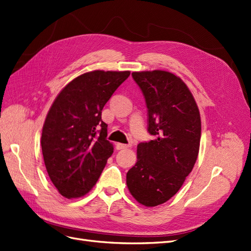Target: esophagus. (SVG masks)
<instances>
[{"instance_id": "obj_1", "label": "esophagus", "mask_w": 251, "mask_h": 251, "mask_svg": "<svg viewBox=\"0 0 251 251\" xmlns=\"http://www.w3.org/2000/svg\"><path fill=\"white\" fill-rule=\"evenodd\" d=\"M130 147V145H125V144H117V149L118 150H123L127 149V148Z\"/></svg>"}]
</instances>
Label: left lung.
I'll return each instance as SVG.
<instances>
[{"label":"left lung","mask_w":251,"mask_h":251,"mask_svg":"<svg viewBox=\"0 0 251 251\" xmlns=\"http://www.w3.org/2000/svg\"><path fill=\"white\" fill-rule=\"evenodd\" d=\"M148 107L154 140L137 145V161L126 175L131 196L146 207L168 201L196 164L201 142L200 110L179 76L163 71L132 72Z\"/></svg>","instance_id":"8db88e82"}]
</instances>
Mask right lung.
<instances>
[{"instance_id": "1", "label": "right lung", "mask_w": 251, "mask_h": 251, "mask_svg": "<svg viewBox=\"0 0 251 251\" xmlns=\"http://www.w3.org/2000/svg\"><path fill=\"white\" fill-rule=\"evenodd\" d=\"M129 75L130 71L83 73L52 102L42 128L41 148L50 179L66 199L87 194L113 154L101 113Z\"/></svg>"}]
</instances>
